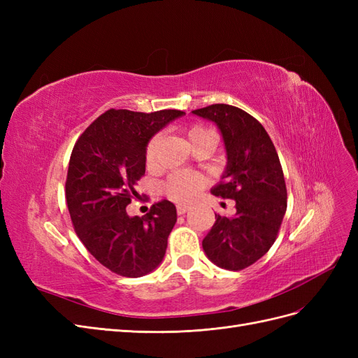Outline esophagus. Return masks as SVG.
Here are the masks:
<instances>
[{
    "mask_svg": "<svg viewBox=\"0 0 358 358\" xmlns=\"http://www.w3.org/2000/svg\"><path fill=\"white\" fill-rule=\"evenodd\" d=\"M189 209H191L189 206H185V204H179V206H178V213H179V215H185V213H187Z\"/></svg>",
    "mask_w": 358,
    "mask_h": 358,
    "instance_id": "esophagus-1",
    "label": "esophagus"
}]
</instances>
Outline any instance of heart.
I'll list each match as a JSON object with an SVG mask.
<instances>
[{"label": "heart", "instance_id": "b5f03b06", "mask_svg": "<svg viewBox=\"0 0 358 358\" xmlns=\"http://www.w3.org/2000/svg\"><path fill=\"white\" fill-rule=\"evenodd\" d=\"M185 133L192 149L200 145H215V134L208 127L192 124L187 127ZM161 138V133H157L149 138L145 149V161L148 167H154L157 164V154ZM206 187H208V179L204 176L191 171H176L170 175V178L166 180L164 194L171 201L185 204L196 200Z\"/></svg>", "mask_w": 358, "mask_h": 358}]
</instances>
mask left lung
Instances as JSON below:
<instances>
[{
	"instance_id": "8db88e82",
	"label": "left lung",
	"mask_w": 358,
	"mask_h": 358,
	"mask_svg": "<svg viewBox=\"0 0 358 358\" xmlns=\"http://www.w3.org/2000/svg\"><path fill=\"white\" fill-rule=\"evenodd\" d=\"M192 113L221 129L229 162L212 194L236 201L233 216L215 213L203 249L218 267L239 272L258 262L276 241L287 210L282 166L264 127L239 107L212 104Z\"/></svg>"
}]
</instances>
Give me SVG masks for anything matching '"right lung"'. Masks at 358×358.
Here are the masks:
<instances>
[{"instance_id":"1","label":"right lung","mask_w":358,"mask_h":358,"mask_svg":"<svg viewBox=\"0 0 358 358\" xmlns=\"http://www.w3.org/2000/svg\"><path fill=\"white\" fill-rule=\"evenodd\" d=\"M180 110L152 113L110 109L100 115L76 142L69 162L66 200L70 218L88 252L110 272L138 278L164 258L176 224L175 204L161 200L142 216L129 218L127 206L145 175V149Z\"/></svg>"}]
</instances>
